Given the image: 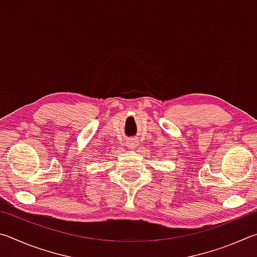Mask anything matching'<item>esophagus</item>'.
Segmentation results:
<instances>
[{
	"label": "esophagus",
	"instance_id": "34e87169",
	"mask_svg": "<svg viewBox=\"0 0 257 257\" xmlns=\"http://www.w3.org/2000/svg\"><path fill=\"white\" fill-rule=\"evenodd\" d=\"M125 145H127L130 150H133L138 145V141L135 137H130V138H128V141H127V143H125Z\"/></svg>",
	"mask_w": 257,
	"mask_h": 257
}]
</instances>
